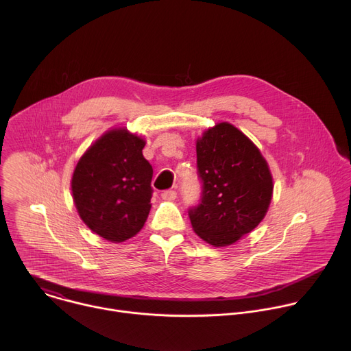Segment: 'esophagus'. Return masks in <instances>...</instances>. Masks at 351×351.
<instances>
[{
  "label": "esophagus",
  "mask_w": 351,
  "mask_h": 351,
  "mask_svg": "<svg viewBox=\"0 0 351 351\" xmlns=\"http://www.w3.org/2000/svg\"><path fill=\"white\" fill-rule=\"evenodd\" d=\"M176 191H173V190H165L162 194H161V197H162V199H165V202H173V199L176 198Z\"/></svg>",
  "instance_id": "esophagus-1"
}]
</instances>
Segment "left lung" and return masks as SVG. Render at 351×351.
Segmentation results:
<instances>
[{
  "label": "left lung",
  "mask_w": 351,
  "mask_h": 351,
  "mask_svg": "<svg viewBox=\"0 0 351 351\" xmlns=\"http://www.w3.org/2000/svg\"><path fill=\"white\" fill-rule=\"evenodd\" d=\"M195 152L203 198L189 211L193 230L214 247L230 245L265 218L272 173L258 147L229 122L206 130Z\"/></svg>",
  "instance_id": "1"
}]
</instances>
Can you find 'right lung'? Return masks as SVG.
<instances>
[{"label":"right lung","mask_w":351,"mask_h":351,"mask_svg":"<svg viewBox=\"0 0 351 351\" xmlns=\"http://www.w3.org/2000/svg\"><path fill=\"white\" fill-rule=\"evenodd\" d=\"M145 140L126 128L97 138L77 161L71 189L86 226L111 243L136 236L152 210L153 167L143 157Z\"/></svg>","instance_id":"right-lung-1"}]
</instances>
